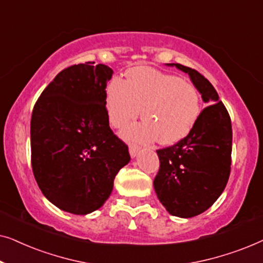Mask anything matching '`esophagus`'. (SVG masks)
I'll return each instance as SVG.
<instances>
[{"label":"esophagus","instance_id":"obj_1","mask_svg":"<svg viewBox=\"0 0 263 263\" xmlns=\"http://www.w3.org/2000/svg\"><path fill=\"white\" fill-rule=\"evenodd\" d=\"M139 147L135 146V145H130L129 146V154H130L132 158H135L138 156V152H139Z\"/></svg>","mask_w":263,"mask_h":263}]
</instances>
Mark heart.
I'll return each mask as SVG.
<instances>
[{
  "label": "heart",
  "mask_w": 263,
  "mask_h": 263,
  "mask_svg": "<svg viewBox=\"0 0 263 263\" xmlns=\"http://www.w3.org/2000/svg\"><path fill=\"white\" fill-rule=\"evenodd\" d=\"M107 116L122 127L140 115L145 121L125 127L122 135L138 142L174 145L189 135L201 114L195 86L149 67L132 68L127 81L112 78L105 89Z\"/></svg>",
  "instance_id": "1"
}]
</instances>
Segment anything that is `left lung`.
I'll list each match as a JSON object with an SVG mask.
<instances>
[{
  "mask_svg": "<svg viewBox=\"0 0 263 263\" xmlns=\"http://www.w3.org/2000/svg\"><path fill=\"white\" fill-rule=\"evenodd\" d=\"M166 66L188 74L203 103L210 104L188 136L174 146L157 151L160 168L153 185L158 199L171 215L192 218L207 211L229 181L231 120L217 91L199 71L178 63Z\"/></svg>",
  "mask_w": 263,
  "mask_h": 263,
  "instance_id": "8db88e82",
  "label": "left lung"
}]
</instances>
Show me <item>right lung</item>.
I'll return each instance as SVG.
<instances>
[{
    "mask_svg": "<svg viewBox=\"0 0 263 263\" xmlns=\"http://www.w3.org/2000/svg\"><path fill=\"white\" fill-rule=\"evenodd\" d=\"M75 64L56 75L31 118L32 170L43 195L57 208L86 215L100 208L114 179L130 161L109 125L105 88L114 70Z\"/></svg>",
    "mask_w": 263,
    "mask_h": 263,
    "instance_id": "1",
    "label": "right lung"
}]
</instances>
